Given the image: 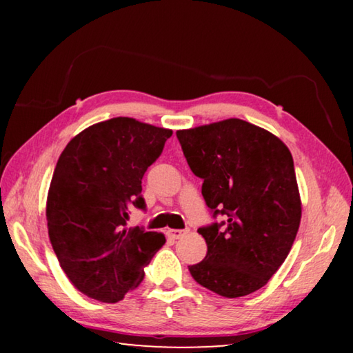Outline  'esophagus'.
I'll return each mask as SVG.
<instances>
[{"instance_id":"obj_1","label":"esophagus","mask_w":353,"mask_h":353,"mask_svg":"<svg viewBox=\"0 0 353 353\" xmlns=\"http://www.w3.org/2000/svg\"><path fill=\"white\" fill-rule=\"evenodd\" d=\"M187 234H188V230H181V229H168V230H166V235L172 238V240H179V238H182Z\"/></svg>"}]
</instances>
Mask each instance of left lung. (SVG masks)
Returning a JSON list of instances; mask_svg holds the SVG:
<instances>
[{
	"mask_svg": "<svg viewBox=\"0 0 353 353\" xmlns=\"http://www.w3.org/2000/svg\"><path fill=\"white\" fill-rule=\"evenodd\" d=\"M213 216L201 227L207 255L190 274L204 288L241 297L265 286L282 266L302 216L292 155L266 129L238 118L176 132Z\"/></svg>",
	"mask_w": 353,
	"mask_h": 353,
	"instance_id": "8db88e82",
	"label": "left lung"
}]
</instances>
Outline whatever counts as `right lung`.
Instances as JSON below:
<instances>
[{"mask_svg":"<svg viewBox=\"0 0 353 353\" xmlns=\"http://www.w3.org/2000/svg\"><path fill=\"white\" fill-rule=\"evenodd\" d=\"M171 135V129L118 117L83 129L59 157L46 198L48 235L82 294L121 301L165 244L162 234L126 224L130 208H145L141 179Z\"/></svg>","mask_w":353,"mask_h":353,"instance_id":"1","label":"right lung"}]
</instances>
